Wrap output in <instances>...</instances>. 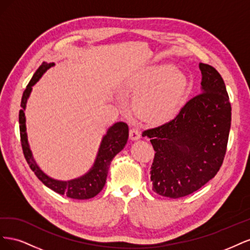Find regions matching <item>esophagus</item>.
<instances>
[{
    "label": "esophagus",
    "mask_w": 250,
    "mask_h": 250,
    "mask_svg": "<svg viewBox=\"0 0 250 250\" xmlns=\"http://www.w3.org/2000/svg\"><path fill=\"white\" fill-rule=\"evenodd\" d=\"M129 138L131 141H137L141 138V132L137 127H132L129 130Z\"/></svg>",
    "instance_id": "esophagus-1"
}]
</instances>
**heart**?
Returning a JSON list of instances; mask_svg holds the SVG:
<instances>
[{
    "label": "heart",
    "mask_w": 250,
    "mask_h": 250,
    "mask_svg": "<svg viewBox=\"0 0 250 250\" xmlns=\"http://www.w3.org/2000/svg\"><path fill=\"white\" fill-rule=\"evenodd\" d=\"M128 92L138 95L134 101L137 115L149 123H162L175 113L188 90V79L174 65L150 67L132 78Z\"/></svg>",
    "instance_id": "obj_1"
}]
</instances>
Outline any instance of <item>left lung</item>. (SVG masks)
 <instances>
[{"label":"left lung","instance_id":"8db88e82","mask_svg":"<svg viewBox=\"0 0 250 250\" xmlns=\"http://www.w3.org/2000/svg\"><path fill=\"white\" fill-rule=\"evenodd\" d=\"M201 93L169 122L143 132L155 151L153 191L165 197L190 195L215 177L228 147L231 106L225 83L209 64L199 63Z\"/></svg>","mask_w":250,"mask_h":250}]
</instances>
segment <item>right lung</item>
I'll use <instances>...</instances> for the list:
<instances>
[{"instance_id": "1", "label": "right lung", "mask_w": 250, "mask_h": 250, "mask_svg": "<svg viewBox=\"0 0 250 250\" xmlns=\"http://www.w3.org/2000/svg\"><path fill=\"white\" fill-rule=\"evenodd\" d=\"M53 65H54L53 62H42V65L34 73L32 79L30 80L26 89L24 90V93H22L21 102V109L20 110L19 115L22 152H24L29 167L34 172L37 178H39L44 186L50 188L51 190L60 195H66V197L73 199L93 198L102 191L105 183H106L107 173L112 158L115 157L126 145L128 134H129L128 133V125L124 122H118L108 128L106 134H105L102 139L94 166L92 169L83 176L72 180L62 181L53 179L49 177L47 174H44L35 163L31 150H30L29 147L26 132V118L24 111L26 108L27 100L32 90V86L40 80L43 73Z\"/></svg>"}]
</instances>
